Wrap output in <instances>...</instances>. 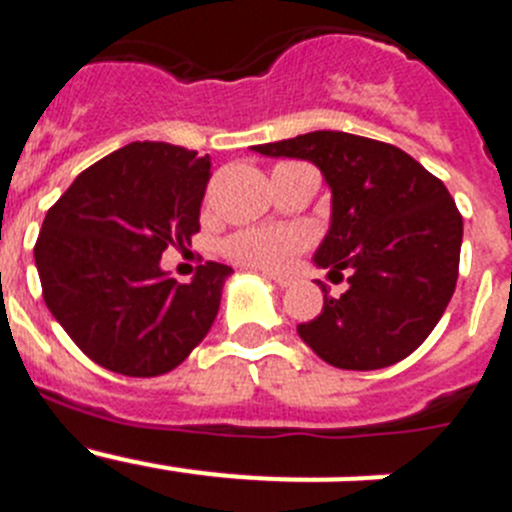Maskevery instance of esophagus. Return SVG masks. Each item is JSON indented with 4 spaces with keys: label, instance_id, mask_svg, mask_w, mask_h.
I'll use <instances>...</instances> for the list:
<instances>
[{
    "label": "esophagus",
    "instance_id": "34e87169",
    "mask_svg": "<svg viewBox=\"0 0 512 512\" xmlns=\"http://www.w3.org/2000/svg\"><path fill=\"white\" fill-rule=\"evenodd\" d=\"M271 282H277L279 287H289V284H295V279L289 277V274H269Z\"/></svg>",
    "mask_w": 512,
    "mask_h": 512
}]
</instances>
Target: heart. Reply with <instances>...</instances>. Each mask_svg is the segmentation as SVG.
<instances>
[{"instance_id": "1", "label": "heart", "mask_w": 512, "mask_h": 512, "mask_svg": "<svg viewBox=\"0 0 512 512\" xmlns=\"http://www.w3.org/2000/svg\"><path fill=\"white\" fill-rule=\"evenodd\" d=\"M310 243L300 228H251L225 238L223 253L235 264L261 271H282Z\"/></svg>"}]
</instances>
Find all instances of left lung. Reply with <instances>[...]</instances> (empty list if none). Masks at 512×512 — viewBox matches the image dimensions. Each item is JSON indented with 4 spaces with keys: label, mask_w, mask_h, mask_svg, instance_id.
<instances>
[{
    "label": "left lung",
    "mask_w": 512,
    "mask_h": 512,
    "mask_svg": "<svg viewBox=\"0 0 512 512\" xmlns=\"http://www.w3.org/2000/svg\"><path fill=\"white\" fill-rule=\"evenodd\" d=\"M305 158L323 171L333 215L315 264L348 289L297 325L302 341L338 369L369 372L410 356L441 320L459 277L461 212L441 179L382 140L315 130L253 146Z\"/></svg>",
    "instance_id": "1"
}]
</instances>
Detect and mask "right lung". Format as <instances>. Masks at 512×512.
I'll list each match as a JSON object with an SVG mask.
<instances>
[{"label": "right lung", "instance_id": "1", "mask_svg": "<svg viewBox=\"0 0 512 512\" xmlns=\"http://www.w3.org/2000/svg\"><path fill=\"white\" fill-rule=\"evenodd\" d=\"M210 156L135 140L81 171L48 210L35 243L43 300L94 364L158 377L207 336L230 266L207 261L189 284L161 253L192 243Z\"/></svg>", "mask_w": 512, "mask_h": 512}]
</instances>
